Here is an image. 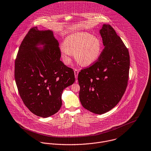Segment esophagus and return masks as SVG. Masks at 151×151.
<instances>
[{"label":"esophagus","instance_id":"obj_1","mask_svg":"<svg viewBox=\"0 0 151 151\" xmlns=\"http://www.w3.org/2000/svg\"><path fill=\"white\" fill-rule=\"evenodd\" d=\"M78 73H79L78 70V69H74V73H75V76L76 79H77V78H78Z\"/></svg>","mask_w":151,"mask_h":151}]
</instances>
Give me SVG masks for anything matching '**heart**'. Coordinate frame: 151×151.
<instances>
[{
	"label": "heart",
	"mask_w": 151,
	"mask_h": 151,
	"mask_svg": "<svg viewBox=\"0 0 151 151\" xmlns=\"http://www.w3.org/2000/svg\"><path fill=\"white\" fill-rule=\"evenodd\" d=\"M102 49L100 39L87 32H77L68 36L61 47L63 62L69 65L75 54L78 62L84 66L94 63L99 57Z\"/></svg>",
	"instance_id": "1"
}]
</instances>
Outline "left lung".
<instances>
[{
    "instance_id": "8db88e82",
    "label": "left lung",
    "mask_w": 151,
    "mask_h": 151,
    "mask_svg": "<svg viewBox=\"0 0 151 151\" xmlns=\"http://www.w3.org/2000/svg\"><path fill=\"white\" fill-rule=\"evenodd\" d=\"M99 33L105 46L97 61L78 74L79 99L86 109L105 114L121 101L129 78L128 49L110 24H104Z\"/></svg>"
}]
</instances>
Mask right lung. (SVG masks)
Masks as SVG:
<instances>
[{
  "label": "right lung",
  "instance_id": "1",
  "mask_svg": "<svg viewBox=\"0 0 151 151\" xmlns=\"http://www.w3.org/2000/svg\"><path fill=\"white\" fill-rule=\"evenodd\" d=\"M43 45V48L37 47ZM59 42L50 30L32 27L19 47L14 78L25 106L33 114L50 116L62 106L64 89L72 85L74 72L60 60Z\"/></svg>",
  "mask_w": 151,
  "mask_h": 151
}]
</instances>
